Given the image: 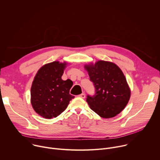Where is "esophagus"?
<instances>
[{
	"label": "esophagus",
	"mask_w": 160,
	"mask_h": 160,
	"mask_svg": "<svg viewBox=\"0 0 160 160\" xmlns=\"http://www.w3.org/2000/svg\"><path fill=\"white\" fill-rule=\"evenodd\" d=\"M79 97H81V98H84L86 97V95H85L84 93H82V94L79 95Z\"/></svg>",
	"instance_id": "esophagus-1"
}]
</instances>
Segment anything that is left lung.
<instances>
[{"mask_svg": "<svg viewBox=\"0 0 160 160\" xmlns=\"http://www.w3.org/2000/svg\"><path fill=\"white\" fill-rule=\"evenodd\" d=\"M94 84L95 94L87 96L90 108L103 118H111L127 106L131 95L130 88L121 68L115 63L98 60L84 65Z\"/></svg>", "mask_w": 160, "mask_h": 160, "instance_id": "obj_1", "label": "left lung"}]
</instances>
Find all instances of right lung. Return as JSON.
<instances>
[{"label":"right lung","mask_w":160,"mask_h":160,"mask_svg":"<svg viewBox=\"0 0 160 160\" xmlns=\"http://www.w3.org/2000/svg\"><path fill=\"white\" fill-rule=\"evenodd\" d=\"M67 63L55 61L41 67L32 82L30 102L35 112L46 119H52L63 112L74 96L69 93L73 85L62 76Z\"/></svg>","instance_id":"right-lung-1"}]
</instances>
